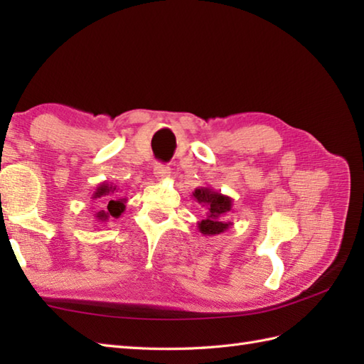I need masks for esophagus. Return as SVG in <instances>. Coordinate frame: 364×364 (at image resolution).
Masks as SVG:
<instances>
[{
  "instance_id": "obj_1",
  "label": "esophagus",
  "mask_w": 364,
  "mask_h": 364,
  "mask_svg": "<svg viewBox=\"0 0 364 364\" xmlns=\"http://www.w3.org/2000/svg\"><path fill=\"white\" fill-rule=\"evenodd\" d=\"M153 173L158 178V180H164V178H167L170 173V167L164 166V164H156L153 168Z\"/></svg>"
}]
</instances>
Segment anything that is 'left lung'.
I'll return each mask as SVG.
<instances>
[{"mask_svg":"<svg viewBox=\"0 0 364 364\" xmlns=\"http://www.w3.org/2000/svg\"><path fill=\"white\" fill-rule=\"evenodd\" d=\"M197 203L206 208V218L197 223V228L205 236H215L227 231L233 223L225 220V215L233 210V198L215 192L213 188H197L192 192Z\"/></svg>","mask_w":364,"mask_h":364,"instance_id":"obj_1","label":"left lung"}]
</instances>
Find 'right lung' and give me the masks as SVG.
<instances>
[{"label":"right lung","instance_id":"add662e5","mask_svg":"<svg viewBox=\"0 0 364 364\" xmlns=\"http://www.w3.org/2000/svg\"><path fill=\"white\" fill-rule=\"evenodd\" d=\"M117 192H119V188L115 186V184L107 183V181L100 183L97 189L94 191L92 198L94 200L102 198L105 203L103 210H100L95 214L97 223H106L111 218L119 219L120 215L125 213V208H127L125 205L128 200H127V197H120Z\"/></svg>","mask_w":364,"mask_h":364}]
</instances>
